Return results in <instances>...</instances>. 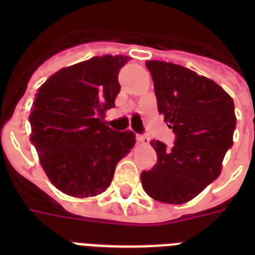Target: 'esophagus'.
<instances>
[{
  "mask_svg": "<svg viewBox=\"0 0 255 255\" xmlns=\"http://www.w3.org/2000/svg\"><path fill=\"white\" fill-rule=\"evenodd\" d=\"M136 139H137V141L141 144H148L149 143V140H148V137L145 135H137L136 136Z\"/></svg>",
  "mask_w": 255,
  "mask_h": 255,
  "instance_id": "1",
  "label": "esophagus"
}]
</instances>
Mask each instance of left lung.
<instances>
[{
	"label": "left lung",
	"instance_id": "8db88e82",
	"mask_svg": "<svg viewBox=\"0 0 255 255\" xmlns=\"http://www.w3.org/2000/svg\"><path fill=\"white\" fill-rule=\"evenodd\" d=\"M157 110L176 135L168 148L152 140L157 163L141 172L148 196L167 204L196 197L221 173L222 160L233 145L234 102L224 88L184 66L148 61Z\"/></svg>",
	"mask_w": 255,
	"mask_h": 255
}]
</instances>
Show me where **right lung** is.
Returning a JSON list of instances; mask_svg holds the SVG:
<instances>
[{
  "mask_svg": "<svg viewBox=\"0 0 255 255\" xmlns=\"http://www.w3.org/2000/svg\"><path fill=\"white\" fill-rule=\"evenodd\" d=\"M123 55L92 57L59 70L38 88L29 116L30 141L54 186L74 197L107 189L135 133L112 131L103 114L115 107Z\"/></svg>",
  "mask_w": 255,
  "mask_h": 255,
  "instance_id": "1",
  "label": "right lung"
}]
</instances>
